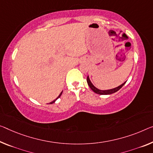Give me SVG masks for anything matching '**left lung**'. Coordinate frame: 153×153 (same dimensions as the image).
<instances>
[{"label":"left lung","instance_id":"8db88e82","mask_svg":"<svg viewBox=\"0 0 153 153\" xmlns=\"http://www.w3.org/2000/svg\"><path fill=\"white\" fill-rule=\"evenodd\" d=\"M87 82H88V85L90 86V88H91V90H92L94 92H95L96 94H100V95H107V94H114L115 92H116V91H118L120 89H121L123 88V85L124 84L126 83H124L121 85H120L118 87H117L116 88H114V89H111V90H98L93 85V84L91 83L90 79H89V76L87 77Z\"/></svg>","mask_w":153,"mask_h":153}]
</instances>
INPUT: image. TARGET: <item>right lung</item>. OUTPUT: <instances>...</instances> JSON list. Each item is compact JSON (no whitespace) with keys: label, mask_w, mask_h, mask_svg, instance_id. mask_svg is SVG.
<instances>
[{"label":"right lung","mask_w":153,"mask_h":153,"mask_svg":"<svg viewBox=\"0 0 153 153\" xmlns=\"http://www.w3.org/2000/svg\"><path fill=\"white\" fill-rule=\"evenodd\" d=\"M62 92H63V91H62V92H61V94H59V96H58V97H57V98H56V99H55V100H54L53 101V102H50V103H51V104H53V103H54V102H55V101H56V100H57V99H58V98H59V97H60V96H61V95H62Z\"/></svg>","instance_id":"right-lung-1"}]
</instances>
